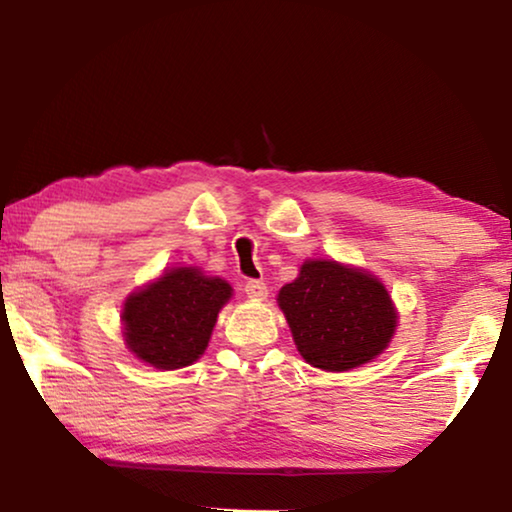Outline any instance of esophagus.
Segmentation results:
<instances>
[{"label":"esophagus","mask_w":512,"mask_h":512,"mask_svg":"<svg viewBox=\"0 0 512 512\" xmlns=\"http://www.w3.org/2000/svg\"><path fill=\"white\" fill-rule=\"evenodd\" d=\"M244 293H247L249 298L263 300L268 296V286H265V282H261V279H247V282H244Z\"/></svg>","instance_id":"obj_1"}]
</instances>
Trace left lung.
<instances>
[{"label":"left lung","instance_id":"obj_1","mask_svg":"<svg viewBox=\"0 0 512 512\" xmlns=\"http://www.w3.org/2000/svg\"><path fill=\"white\" fill-rule=\"evenodd\" d=\"M277 303L298 352L314 368L349 370L389 345L396 310L368 272L335 261H307L298 279L282 286Z\"/></svg>","mask_w":512,"mask_h":512}]
</instances>
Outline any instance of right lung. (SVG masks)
I'll return each mask as SVG.
<instances>
[{
  "label": "right lung",
  "instance_id": "right-lung-1",
  "mask_svg": "<svg viewBox=\"0 0 512 512\" xmlns=\"http://www.w3.org/2000/svg\"><path fill=\"white\" fill-rule=\"evenodd\" d=\"M230 296L228 282L205 277L195 268L165 272L125 300V342L130 352L156 368L191 366L205 352L219 310Z\"/></svg>",
  "mask_w": 512,
  "mask_h": 512
}]
</instances>
